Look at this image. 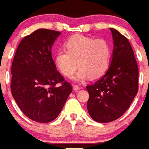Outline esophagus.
<instances>
[{
  "instance_id": "34e87169",
  "label": "esophagus",
  "mask_w": 149,
  "mask_h": 149,
  "mask_svg": "<svg viewBox=\"0 0 149 149\" xmlns=\"http://www.w3.org/2000/svg\"><path fill=\"white\" fill-rule=\"evenodd\" d=\"M81 88V87H80V86H78V85H73V89H74L75 91L80 90Z\"/></svg>"
}]
</instances>
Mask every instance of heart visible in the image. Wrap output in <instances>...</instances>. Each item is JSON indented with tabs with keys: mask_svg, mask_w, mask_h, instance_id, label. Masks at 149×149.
Wrapping results in <instances>:
<instances>
[{
	"mask_svg": "<svg viewBox=\"0 0 149 149\" xmlns=\"http://www.w3.org/2000/svg\"><path fill=\"white\" fill-rule=\"evenodd\" d=\"M65 48L66 51L61 50L56 53V65L65 77H71L79 68L77 77L79 81L87 77L97 79L109 68L112 48L106 40L75 35L67 40Z\"/></svg>",
	"mask_w": 149,
	"mask_h": 149,
	"instance_id": "b5f03b06",
	"label": "heart"
}]
</instances>
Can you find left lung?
<instances>
[{"mask_svg":"<svg viewBox=\"0 0 149 149\" xmlns=\"http://www.w3.org/2000/svg\"><path fill=\"white\" fill-rule=\"evenodd\" d=\"M113 55L106 73L86 86L89 93L88 113L95 121L109 123L120 118L138 92V66L128 40L114 29Z\"/></svg>","mask_w":149,"mask_h":149,"instance_id":"1","label":"left lung"}]
</instances>
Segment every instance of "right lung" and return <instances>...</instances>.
<instances>
[{"label": "right lung", "mask_w": 149, "mask_h": 149, "mask_svg": "<svg viewBox=\"0 0 149 149\" xmlns=\"http://www.w3.org/2000/svg\"><path fill=\"white\" fill-rule=\"evenodd\" d=\"M60 34L34 31L20 42L12 63V95L24 115L39 123L55 120L72 91L52 58L51 48Z\"/></svg>", "instance_id": "right-lung-1"}]
</instances>
